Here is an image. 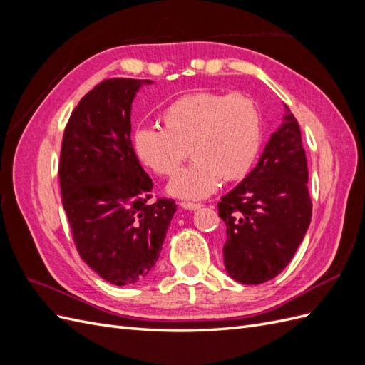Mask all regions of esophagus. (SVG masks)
<instances>
[{"mask_svg":"<svg viewBox=\"0 0 365 365\" xmlns=\"http://www.w3.org/2000/svg\"><path fill=\"white\" fill-rule=\"evenodd\" d=\"M180 205L185 210H197V208L202 207L201 202H185V201H182Z\"/></svg>","mask_w":365,"mask_h":365,"instance_id":"1","label":"esophagus"}]
</instances>
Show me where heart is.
Segmentation results:
<instances>
[{"mask_svg":"<svg viewBox=\"0 0 365 365\" xmlns=\"http://www.w3.org/2000/svg\"><path fill=\"white\" fill-rule=\"evenodd\" d=\"M164 129L140 128L134 146L143 164L160 176H175L169 192L200 200L213 193L220 180L244 178L262 145V115L247 94L193 93L176 98L161 114Z\"/></svg>","mask_w":365,"mask_h":365,"instance_id":"heart-1","label":"heart"}]
</instances>
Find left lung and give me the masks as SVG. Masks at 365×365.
Listing matches in <instances>:
<instances>
[{"label": "left lung", "instance_id": "left-lung-1", "mask_svg": "<svg viewBox=\"0 0 365 365\" xmlns=\"http://www.w3.org/2000/svg\"><path fill=\"white\" fill-rule=\"evenodd\" d=\"M284 108V123L271 135L256 168L217 204L227 227L225 269L244 284L277 277L311 224L302 130L291 109Z\"/></svg>", "mask_w": 365, "mask_h": 365}]
</instances>
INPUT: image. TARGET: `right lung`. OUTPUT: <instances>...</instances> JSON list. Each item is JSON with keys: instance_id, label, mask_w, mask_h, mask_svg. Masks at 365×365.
Returning a JSON list of instances; mask_svg holds the SVG:
<instances>
[{"instance_id": "1", "label": "right lung", "mask_w": 365, "mask_h": 365, "mask_svg": "<svg viewBox=\"0 0 365 365\" xmlns=\"http://www.w3.org/2000/svg\"><path fill=\"white\" fill-rule=\"evenodd\" d=\"M140 85L113 77L81 98L63 130L58 170L77 252L117 286L149 274L176 212L168 197L149 202L153 182L132 148L130 105Z\"/></svg>"}]
</instances>
